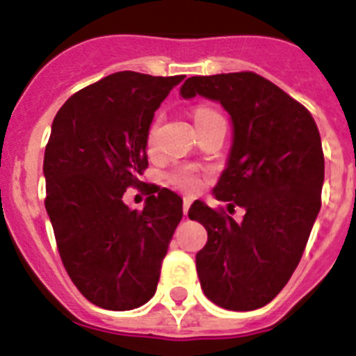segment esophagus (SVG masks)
<instances>
[{
	"mask_svg": "<svg viewBox=\"0 0 356 356\" xmlns=\"http://www.w3.org/2000/svg\"><path fill=\"white\" fill-rule=\"evenodd\" d=\"M188 207H191V200H188V197H185V200H184V213H185V216H187V212H188Z\"/></svg>",
	"mask_w": 356,
	"mask_h": 356,
	"instance_id": "34e87169",
	"label": "esophagus"
}]
</instances>
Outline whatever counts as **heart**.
Listing matches in <instances>:
<instances>
[{"label": "heart", "instance_id": "b5f03b06", "mask_svg": "<svg viewBox=\"0 0 356 356\" xmlns=\"http://www.w3.org/2000/svg\"><path fill=\"white\" fill-rule=\"evenodd\" d=\"M212 115H219V114H217L216 110L205 108V106H201V108H197L196 112H194V119H196V121L205 118H212ZM153 137H155V127L151 128L149 144L153 143ZM169 180H171L172 185L180 187L181 191H187V193H196L197 188H200V176H197L196 169L194 168L176 169V171L169 176Z\"/></svg>", "mask_w": 356, "mask_h": 356}]
</instances>
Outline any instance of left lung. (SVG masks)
Returning a JSON list of instances; mask_svg holds the SVG:
<instances>
[{"mask_svg":"<svg viewBox=\"0 0 356 356\" xmlns=\"http://www.w3.org/2000/svg\"><path fill=\"white\" fill-rule=\"evenodd\" d=\"M180 96H203L229 114L234 139L213 196L246 210L237 222L200 200L188 209L209 234L196 254L201 289L217 307L254 310L287 285L319 213V130L303 105L257 72L193 76Z\"/></svg>","mask_w":356,"mask_h":356,"instance_id":"8db88e82","label":"left lung"}]
</instances>
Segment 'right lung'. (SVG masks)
Listing matches in <instances>:
<instances>
[{"label":"right lung","instance_id":"obj_1","mask_svg":"<svg viewBox=\"0 0 356 356\" xmlns=\"http://www.w3.org/2000/svg\"><path fill=\"white\" fill-rule=\"evenodd\" d=\"M184 78L114 72L72 94L53 119L44 203L69 278L96 307L131 310L156 292L184 201L156 187L131 210L122 194L144 185L151 121Z\"/></svg>","mask_w":356,"mask_h":356}]
</instances>
